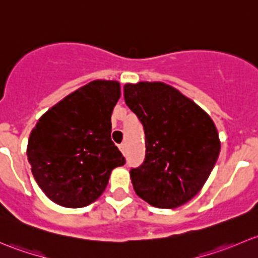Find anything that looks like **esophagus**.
<instances>
[{"instance_id":"obj_1","label":"esophagus","mask_w":258,"mask_h":258,"mask_svg":"<svg viewBox=\"0 0 258 258\" xmlns=\"http://www.w3.org/2000/svg\"><path fill=\"white\" fill-rule=\"evenodd\" d=\"M118 148H119V151H121L122 153L126 152V145H124V144H121V145H119V146H118Z\"/></svg>"}]
</instances>
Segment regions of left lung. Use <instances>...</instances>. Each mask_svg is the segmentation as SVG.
<instances>
[{
	"label": "left lung",
	"mask_w": 258,
	"mask_h": 258,
	"mask_svg": "<svg viewBox=\"0 0 258 258\" xmlns=\"http://www.w3.org/2000/svg\"><path fill=\"white\" fill-rule=\"evenodd\" d=\"M124 102L141 121L146 156L130 171L137 196L158 209H176L194 199L221 150L211 117L163 82L126 83Z\"/></svg>",
	"instance_id": "1"
}]
</instances>
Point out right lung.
Listing matches in <instances>:
<instances>
[{
  "label": "right lung",
  "mask_w": 258,
  "mask_h": 258,
  "mask_svg": "<svg viewBox=\"0 0 258 258\" xmlns=\"http://www.w3.org/2000/svg\"><path fill=\"white\" fill-rule=\"evenodd\" d=\"M121 96L117 81L82 86L41 116L28 139L31 171L51 201L88 206L107 187L124 157L111 140V114Z\"/></svg>",
  "instance_id": "add662e5"
}]
</instances>
